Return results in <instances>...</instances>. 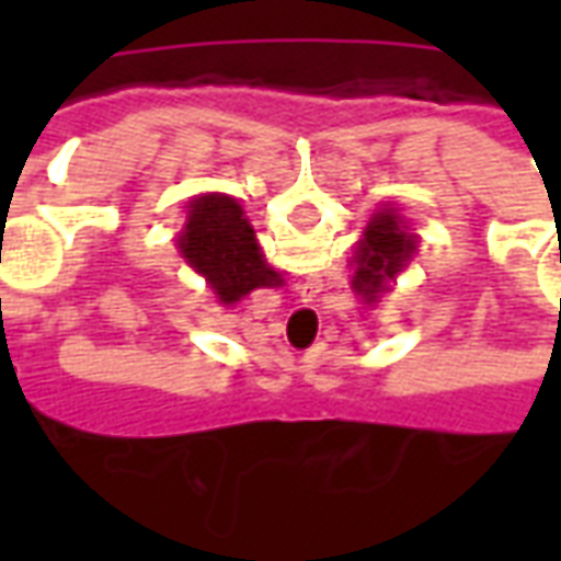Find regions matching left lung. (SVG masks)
Instances as JSON below:
<instances>
[{
	"mask_svg": "<svg viewBox=\"0 0 561 561\" xmlns=\"http://www.w3.org/2000/svg\"><path fill=\"white\" fill-rule=\"evenodd\" d=\"M414 249V237L405 231L402 219L393 209H381L369 221L364 240L357 243V270H354V291L364 297H376L385 291V282L397 276V270L409 261Z\"/></svg>",
	"mask_w": 561,
	"mask_h": 561,
	"instance_id": "obj_1",
	"label": "left lung"
}]
</instances>
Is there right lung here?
I'll return each instance as SVG.
<instances>
[{"instance_id":"right-lung-1","label":"right lung","mask_w":561,"mask_h":561,"mask_svg":"<svg viewBox=\"0 0 561 561\" xmlns=\"http://www.w3.org/2000/svg\"><path fill=\"white\" fill-rule=\"evenodd\" d=\"M188 264L204 273L221 304H233L243 294L279 279L261 255L252 225L243 219L240 204L228 195L197 197L180 237Z\"/></svg>"}]
</instances>
